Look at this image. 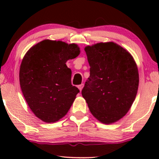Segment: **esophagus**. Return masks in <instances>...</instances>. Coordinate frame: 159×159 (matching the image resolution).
Here are the masks:
<instances>
[{
  "label": "esophagus",
  "mask_w": 159,
  "mask_h": 159,
  "mask_svg": "<svg viewBox=\"0 0 159 159\" xmlns=\"http://www.w3.org/2000/svg\"><path fill=\"white\" fill-rule=\"evenodd\" d=\"M83 87H84V84H80V85H78V88H79L80 92L82 91V88H83Z\"/></svg>",
  "instance_id": "obj_1"
}]
</instances>
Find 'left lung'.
Listing matches in <instances>:
<instances>
[{"label": "left lung", "mask_w": 159, "mask_h": 159, "mask_svg": "<svg viewBox=\"0 0 159 159\" xmlns=\"http://www.w3.org/2000/svg\"><path fill=\"white\" fill-rule=\"evenodd\" d=\"M90 77L82 90L91 114L110 125L127 114L135 99L139 74L133 57L114 42L84 48Z\"/></svg>", "instance_id": "1"}]
</instances>
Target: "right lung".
Instances as JSON below:
<instances>
[{
	"label": "right lung",
	"instance_id": "right-lung-1",
	"mask_svg": "<svg viewBox=\"0 0 159 159\" xmlns=\"http://www.w3.org/2000/svg\"><path fill=\"white\" fill-rule=\"evenodd\" d=\"M80 53L75 43L44 40L24 56L19 69L21 91L32 111L45 122L63 118L80 92L71 83V71L66 64Z\"/></svg>",
	"mask_w": 159,
	"mask_h": 159
}]
</instances>
